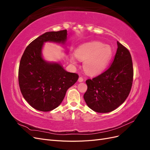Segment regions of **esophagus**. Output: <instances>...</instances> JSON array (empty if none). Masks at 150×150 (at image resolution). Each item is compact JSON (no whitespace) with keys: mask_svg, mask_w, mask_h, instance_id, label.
I'll return each mask as SVG.
<instances>
[{"mask_svg":"<svg viewBox=\"0 0 150 150\" xmlns=\"http://www.w3.org/2000/svg\"><path fill=\"white\" fill-rule=\"evenodd\" d=\"M84 81V79H83V78H82V77H79V79H78V81L79 83H81V82H83V81Z\"/></svg>","mask_w":150,"mask_h":150,"instance_id":"obj_1","label":"esophagus"}]
</instances>
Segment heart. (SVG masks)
I'll return each instance as SVG.
<instances>
[{
  "label": "heart",
  "instance_id": "heart-1",
  "mask_svg": "<svg viewBox=\"0 0 150 150\" xmlns=\"http://www.w3.org/2000/svg\"><path fill=\"white\" fill-rule=\"evenodd\" d=\"M113 54L112 49L109 45L98 41H93L81 45L76 49V56L84 61L83 69L88 74L94 76L101 73L110 63ZM74 64L77 62L74 57H71Z\"/></svg>",
  "mask_w": 150,
  "mask_h": 150
}]
</instances>
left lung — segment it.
<instances>
[{
    "label": "left lung",
    "mask_w": 150,
    "mask_h": 150,
    "mask_svg": "<svg viewBox=\"0 0 150 150\" xmlns=\"http://www.w3.org/2000/svg\"><path fill=\"white\" fill-rule=\"evenodd\" d=\"M117 49L111 66L92 79L86 81V104L94 111L106 113L116 110L128 96L133 83V68L130 52L117 41Z\"/></svg>",
    "instance_id": "8db88e82"
}]
</instances>
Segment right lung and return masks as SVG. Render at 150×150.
<instances>
[{"mask_svg": "<svg viewBox=\"0 0 150 150\" xmlns=\"http://www.w3.org/2000/svg\"><path fill=\"white\" fill-rule=\"evenodd\" d=\"M67 30L47 32L26 47L20 61L19 84L22 96L35 110L47 112L60 105L67 90L79 76L66 71L61 62L46 61L42 55L44 44L54 42L65 46Z\"/></svg>", "mask_w": 150, "mask_h": 150, "instance_id": "obj_1", "label": "right lung"}]
</instances>
